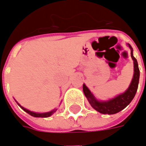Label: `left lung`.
Returning <instances> with one entry per match:
<instances>
[{"instance_id":"1","label":"left lung","mask_w":146,"mask_h":146,"mask_svg":"<svg viewBox=\"0 0 146 146\" xmlns=\"http://www.w3.org/2000/svg\"><path fill=\"white\" fill-rule=\"evenodd\" d=\"M131 48V54L133 61H134V76L129 86L128 89L124 93L121 95L116 96V98L110 99L106 102H99L96 100L95 98L93 96L92 92L89 91V89L86 87L85 84L83 85V91L84 95L88 98L89 103L91 104L92 107L94 108L96 111L102 114H115V113H119V111L123 110L128 106L131 102L133 100L135 97L136 92L138 90V82H139V76H140V71L138 69V62L136 60L134 56H133V49L131 46L128 44Z\"/></svg>"}]
</instances>
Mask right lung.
<instances>
[{
  "label": "right lung",
  "instance_id": "1",
  "mask_svg": "<svg viewBox=\"0 0 146 146\" xmlns=\"http://www.w3.org/2000/svg\"><path fill=\"white\" fill-rule=\"evenodd\" d=\"M19 106H20L23 110L25 111V112H27V113H29L30 115H31L32 116H34V117H48V116H51L53 113L56 111V110H52V111H51V112H48V113H33V112H31V111H30V110H27V109H25V108H23V106H21L20 105L18 104Z\"/></svg>",
  "mask_w": 146,
  "mask_h": 146
}]
</instances>
